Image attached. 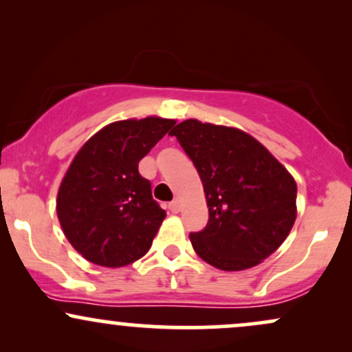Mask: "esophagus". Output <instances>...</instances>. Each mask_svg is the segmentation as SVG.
<instances>
[{"mask_svg":"<svg viewBox=\"0 0 352 352\" xmlns=\"http://www.w3.org/2000/svg\"><path fill=\"white\" fill-rule=\"evenodd\" d=\"M180 200L179 199H175V200H172L170 204H168V210H170L172 213H179L180 212Z\"/></svg>","mask_w":352,"mask_h":352,"instance_id":"esophagus-1","label":"esophagus"}]
</instances>
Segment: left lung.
<instances>
[{
    "mask_svg": "<svg viewBox=\"0 0 352 352\" xmlns=\"http://www.w3.org/2000/svg\"><path fill=\"white\" fill-rule=\"evenodd\" d=\"M170 135L195 165L207 197V227L190 233L201 260L240 272L276 252L296 220L292 173L240 129L188 119Z\"/></svg>",
    "mask_w": 352,
    "mask_h": 352,
    "instance_id": "left-lung-1",
    "label": "left lung"
}]
</instances>
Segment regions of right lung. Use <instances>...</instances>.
<instances>
[{"label":"right lung","instance_id":"add662e5","mask_svg":"<svg viewBox=\"0 0 352 352\" xmlns=\"http://www.w3.org/2000/svg\"><path fill=\"white\" fill-rule=\"evenodd\" d=\"M175 120L145 117L100 129L80 147L58 192L59 223L91 263L119 268L142 258L165 218L139 162Z\"/></svg>","mask_w":352,"mask_h":352}]
</instances>
